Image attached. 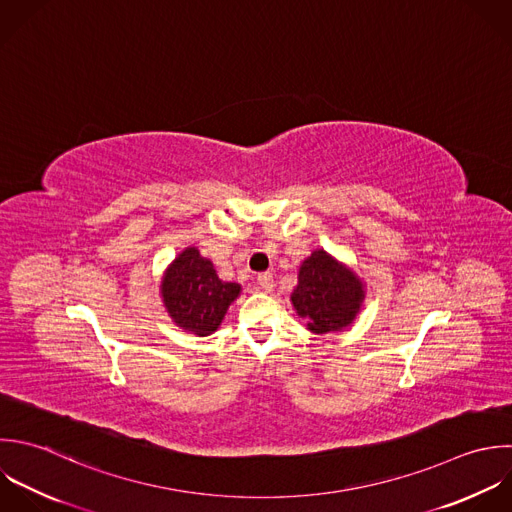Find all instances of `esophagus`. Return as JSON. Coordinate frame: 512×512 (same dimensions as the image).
Instances as JSON below:
<instances>
[{
	"label": "esophagus",
	"instance_id": "34e87169",
	"mask_svg": "<svg viewBox=\"0 0 512 512\" xmlns=\"http://www.w3.org/2000/svg\"><path fill=\"white\" fill-rule=\"evenodd\" d=\"M257 281H259V285H261V289L263 291H271L273 289V275L271 273H261L259 277H257Z\"/></svg>",
	"mask_w": 512,
	"mask_h": 512
}]
</instances>
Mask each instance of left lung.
I'll use <instances>...</instances> for the list:
<instances>
[{"label":"left lung","mask_w":512,"mask_h":512,"mask_svg":"<svg viewBox=\"0 0 512 512\" xmlns=\"http://www.w3.org/2000/svg\"><path fill=\"white\" fill-rule=\"evenodd\" d=\"M365 283L325 249H315L299 267L291 293L293 309L315 335L345 331L361 313Z\"/></svg>","instance_id":"1"}]
</instances>
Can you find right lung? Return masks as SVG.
Returning a JSON list of instances; mask_svg holds the SVG:
<instances>
[{
    "instance_id": "1",
    "label": "right lung",
    "mask_w": 512,
    "mask_h": 512,
    "mask_svg": "<svg viewBox=\"0 0 512 512\" xmlns=\"http://www.w3.org/2000/svg\"><path fill=\"white\" fill-rule=\"evenodd\" d=\"M239 295L241 285L221 281L213 263L201 257L197 247L183 249L161 279V299L171 321L197 337L215 333Z\"/></svg>"
}]
</instances>
